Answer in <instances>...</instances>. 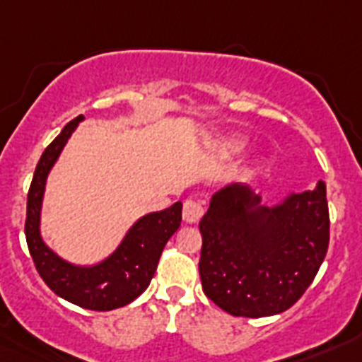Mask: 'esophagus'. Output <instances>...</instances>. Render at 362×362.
I'll return each instance as SVG.
<instances>
[{
  "instance_id": "obj_1",
  "label": "esophagus",
  "mask_w": 362,
  "mask_h": 362,
  "mask_svg": "<svg viewBox=\"0 0 362 362\" xmlns=\"http://www.w3.org/2000/svg\"><path fill=\"white\" fill-rule=\"evenodd\" d=\"M204 214V206L203 203L196 199H187L183 204V219L187 223H197V221L203 217Z\"/></svg>"
}]
</instances>
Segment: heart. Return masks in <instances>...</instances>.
I'll use <instances>...</instances> for the list:
<instances>
[{"instance_id":"obj_1","label":"heart","mask_w":362,"mask_h":362,"mask_svg":"<svg viewBox=\"0 0 362 362\" xmlns=\"http://www.w3.org/2000/svg\"><path fill=\"white\" fill-rule=\"evenodd\" d=\"M243 145H245V139L239 136H230L226 137V139H223L219 145L221 152H225V153H233V152H238V150L243 148Z\"/></svg>"}]
</instances>
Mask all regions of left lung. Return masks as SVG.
Instances as JSON below:
<instances>
[{
  "mask_svg": "<svg viewBox=\"0 0 362 362\" xmlns=\"http://www.w3.org/2000/svg\"><path fill=\"white\" fill-rule=\"evenodd\" d=\"M243 185L216 192L199 223L203 292L235 317L288 310L306 292L330 243L326 187L261 206Z\"/></svg>",
  "mask_w": 362,
  "mask_h": 362,
  "instance_id": "left-lung-1",
  "label": "left lung"
}]
</instances>
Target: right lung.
Here are the masks:
<instances>
[{
  "mask_svg": "<svg viewBox=\"0 0 362 362\" xmlns=\"http://www.w3.org/2000/svg\"><path fill=\"white\" fill-rule=\"evenodd\" d=\"M81 119L83 116H78L66 123L40 158L28 188L25 238L37 274L54 293L81 308L108 312L129 305L148 288L163 248L181 225L183 203L177 201L170 209L141 217L124 235L119 248L95 267H74L57 257L40 235L41 201L47 175Z\"/></svg>",
  "mask_w": 362,
  "mask_h": 362,
  "instance_id": "obj_1",
  "label": "right lung"
}]
</instances>
